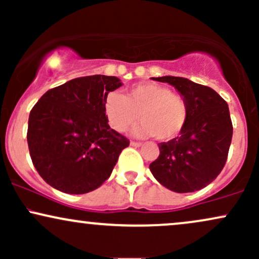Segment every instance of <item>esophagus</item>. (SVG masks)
Segmentation results:
<instances>
[{"label": "esophagus", "instance_id": "esophagus-1", "mask_svg": "<svg viewBox=\"0 0 259 259\" xmlns=\"http://www.w3.org/2000/svg\"><path fill=\"white\" fill-rule=\"evenodd\" d=\"M130 145H132V146H134V147H140V146H142L141 142H138V141H130Z\"/></svg>", "mask_w": 259, "mask_h": 259}]
</instances>
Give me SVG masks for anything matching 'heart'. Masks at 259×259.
I'll list each match as a JSON object with an SVG mask.
<instances>
[{
	"instance_id": "obj_1",
	"label": "heart",
	"mask_w": 259,
	"mask_h": 259,
	"mask_svg": "<svg viewBox=\"0 0 259 259\" xmlns=\"http://www.w3.org/2000/svg\"><path fill=\"white\" fill-rule=\"evenodd\" d=\"M105 112L114 132L124 133L139 119V136H156L159 141L177 138L186 125L189 107L183 95L171 92L156 82L132 86L126 95L109 92L105 100Z\"/></svg>"
}]
</instances>
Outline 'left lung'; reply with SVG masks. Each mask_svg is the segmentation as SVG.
<instances>
[{
    "mask_svg": "<svg viewBox=\"0 0 259 259\" xmlns=\"http://www.w3.org/2000/svg\"><path fill=\"white\" fill-rule=\"evenodd\" d=\"M168 82L189 107L186 125L178 138L160 142L150 170L159 184L184 194L203 189L218 177L228 158L233 124L228 103L213 89L180 76L152 78Z\"/></svg>",
    "mask_w": 259,
    "mask_h": 259,
    "instance_id": "obj_1",
    "label": "left lung"
}]
</instances>
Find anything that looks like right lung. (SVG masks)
I'll list each match as a JSON object with an SVG mask.
<instances>
[{
    "label": "right lung",
    "instance_id": "1",
    "mask_svg": "<svg viewBox=\"0 0 259 259\" xmlns=\"http://www.w3.org/2000/svg\"><path fill=\"white\" fill-rule=\"evenodd\" d=\"M117 76L69 80L41 96L28 123V146L40 177L65 194H86L111 177L129 140L108 125L105 100Z\"/></svg>",
    "mask_w": 259,
    "mask_h": 259
}]
</instances>
